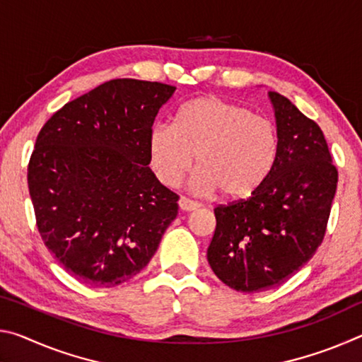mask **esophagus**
Listing matches in <instances>:
<instances>
[{"label":"esophagus","mask_w":362,"mask_h":362,"mask_svg":"<svg viewBox=\"0 0 362 362\" xmlns=\"http://www.w3.org/2000/svg\"><path fill=\"white\" fill-rule=\"evenodd\" d=\"M179 206L182 211H194V209H198L201 204L198 203V201H193V199L187 198V196H182V198L179 199Z\"/></svg>","instance_id":"1"}]
</instances>
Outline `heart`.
Returning a JSON list of instances; mask_svg holds the SVG:
<instances>
[{"label": "heart", "mask_w": 362, "mask_h": 362, "mask_svg": "<svg viewBox=\"0 0 362 362\" xmlns=\"http://www.w3.org/2000/svg\"><path fill=\"white\" fill-rule=\"evenodd\" d=\"M148 150L153 173L164 185H179L194 161L198 188L241 199L268 177L276 159L278 134L265 116L206 95L183 105L174 126L153 127Z\"/></svg>", "instance_id": "heart-1"}]
</instances>
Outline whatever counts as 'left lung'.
Instances as JSON below:
<instances>
[{
    "instance_id": "8db88e82",
    "label": "left lung",
    "mask_w": 362,
    "mask_h": 362,
    "mask_svg": "<svg viewBox=\"0 0 362 362\" xmlns=\"http://www.w3.org/2000/svg\"><path fill=\"white\" fill-rule=\"evenodd\" d=\"M278 153L247 199L218 204L207 262L238 292H260L298 272L326 236L339 180L321 127L272 90Z\"/></svg>"
}]
</instances>
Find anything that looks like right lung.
<instances>
[{
  "label": "right lung",
  "mask_w": 362,
  "mask_h": 362,
  "mask_svg": "<svg viewBox=\"0 0 362 362\" xmlns=\"http://www.w3.org/2000/svg\"><path fill=\"white\" fill-rule=\"evenodd\" d=\"M175 86L119 78L57 110L36 137L28 189L45 246L83 284L144 269L179 211L148 168L150 134Z\"/></svg>",
  "instance_id": "add662e5"
}]
</instances>
